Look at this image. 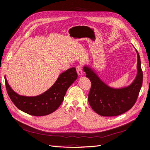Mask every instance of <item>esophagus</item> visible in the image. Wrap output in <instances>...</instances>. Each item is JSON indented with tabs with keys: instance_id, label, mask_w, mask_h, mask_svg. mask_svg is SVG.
<instances>
[{
	"instance_id": "1",
	"label": "esophagus",
	"mask_w": 150,
	"mask_h": 150,
	"mask_svg": "<svg viewBox=\"0 0 150 150\" xmlns=\"http://www.w3.org/2000/svg\"><path fill=\"white\" fill-rule=\"evenodd\" d=\"M76 68V71H77V74H78L79 76L82 75V68L81 66H79V65L77 66Z\"/></svg>"
}]
</instances>
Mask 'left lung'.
Segmentation results:
<instances>
[{"instance_id": "1", "label": "left lung", "mask_w": 150, "mask_h": 150, "mask_svg": "<svg viewBox=\"0 0 150 150\" xmlns=\"http://www.w3.org/2000/svg\"><path fill=\"white\" fill-rule=\"evenodd\" d=\"M137 53V74L135 80L126 87L113 88L107 86L95 72L87 66L83 69L92 86L88 93V103L94 111L102 116H116L131 109L135 103L143 82L140 57Z\"/></svg>"}]
</instances>
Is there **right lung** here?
Instances as JSON below:
<instances>
[{
    "label": "right lung",
    "instance_id": "right-lung-1",
    "mask_svg": "<svg viewBox=\"0 0 150 150\" xmlns=\"http://www.w3.org/2000/svg\"><path fill=\"white\" fill-rule=\"evenodd\" d=\"M77 77L75 68L65 71L46 92L35 97H26L15 92L5 77L6 89L10 98L21 111L30 115L42 116L54 112L60 106L68 88Z\"/></svg>",
    "mask_w": 150,
    "mask_h": 150
}]
</instances>
